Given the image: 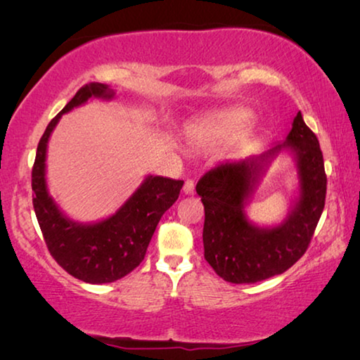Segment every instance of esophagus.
Masks as SVG:
<instances>
[{
  "label": "esophagus",
  "mask_w": 360,
  "mask_h": 360,
  "mask_svg": "<svg viewBox=\"0 0 360 360\" xmlns=\"http://www.w3.org/2000/svg\"><path fill=\"white\" fill-rule=\"evenodd\" d=\"M182 191H184L186 195H193V192H195L193 181H192V179H187V181L184 182V188H182Z\"/></svg>",
  "instance_id": "34e87169"
}]
</instances>
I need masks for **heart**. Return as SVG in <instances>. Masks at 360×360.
Returning <instances> with one entry per match:
<instances>
[{"mask_svg":"<svg viewBox=\"0 0 360 360\" xmlns=\"http://www.w3.org/2000/svg\"><path fill=\"white\" fill-rule=\"evenodd\" d=\"M252 114L245 108H233L206 115L186 129V139L197 149H210L227 144L245 130Z\"/></svg>","mask_w":360,"mask_h":360,"instance_id":"1","label":"heart"}]
</instances>
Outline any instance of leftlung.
Listing matches in <instances>:
<instances>
[{
	"label": "left lung",
	"mask_w": 360,
	"mask_h": 360,
	"mask_svg": "<svg viewBox=\"0 0 360 360\" xmlns=\"http://www.w3.org/2000/svg\"><path fill=\"white\" fill-rule=\"evenodd\" d=\"M285 151L295 158L299 192L285 221L260 228L245 208L273 158ZM327 178L319 141L297 112L285 141L257 155L227 160L197 184L205 206V259L225 281L249 284L281 275L302 257L326 205Z\"/></svg>",
	"instance_id": "left-lung-1"
}]
</instances>
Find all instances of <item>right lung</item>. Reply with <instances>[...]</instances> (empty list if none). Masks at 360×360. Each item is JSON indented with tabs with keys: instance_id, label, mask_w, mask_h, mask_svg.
<instances>
[{
	"instance_id": "add662e5",
	"label": "right lung",
	"mask_w": 360,
	"mask_h": 360,
	"mask_svg": "<svg viewBox=\"0 0 360 360\" xmlns=\"http://www.w3.org/2000/svg\"><path fill=\"white\" fill-rule=\"evenodd\" d=\"M115 92L92 82L77 90L51 120L36 150L32 172L33 206L49 252L71 276L90 284H106L129 275L141 264L160 217L179 197L184 181L148 174L127 202L101 221L79 222L65 214L49 193L47 144L62 115L92 98L109 101Z\"/></svg>"
}]
</instances>
